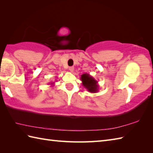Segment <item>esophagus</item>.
<instances>
[{"mask_svg":"<svg viewBox=\"0 0 153 153\" xmlns=\"http://www.w3.org/2000/svg\"><path fill=\"white\" fill-rule=\"evenodd\" d=\"M69 70H70V71H71V72H73L74 70V68L73 66H71V67L69 68Z\"/></svg>","mask_w":153,"mask_h":153,"instance_id":"34e87169","label":"esophagus"}]
</instances>
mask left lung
<instances>
[{"label":"left lung","mask_w":153,"mask_h":153,"mask_svg":"<svg viewBox=\"0 0 153 153\" xmlns=\"http://www.w3.org/2000/svg\"><path fill=\"white\" fill-rule=\"evenodd\" d=\"M80 79L82 82V85L87 90V91L92 93H96L99 91V85L98 82L89 74H82Z\"/></svg>","instance_id":"left-lung-1"}]
</instances>
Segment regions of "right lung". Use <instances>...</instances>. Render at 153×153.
I'll return each instance as SVG.
<instances>
[{"label": "right lung", "mask_w": 153, "mask_h": 153, "mask_svg": "<svg viewBox=\"0 0 153 153\" xmlns=\"http://www.w3.org/2000/svg\"><path fill=\"white\" fill-rule=\"evenodd\" d=\"M49 84H51V85H54V82H51Z\"/></svg>", "instance_id": "1"}]
</instances>
